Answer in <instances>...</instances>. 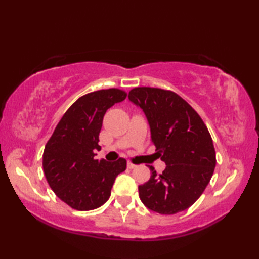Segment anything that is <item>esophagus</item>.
I'll return each mask as SVG.
<instances>
[{
    "instance_id": "34e87169",
    "label": "esophagus",
    "mask_w": 259,
    "mask_h": 259,
    "mask_svg": "<svg viewBox=\"0 0 259 259\" xmlns=\"http://www.w3.org/2000/svg\"><path fill=\"white\" fill-rule=\"evenodd\" d=\"M126 167H128V169H135L137 166H136V164H134V163L128 162V163H126Z\"/></svg>"
}]
</instances>
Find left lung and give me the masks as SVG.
Returning a JSON list of instances; mask_svg holds the SVG:
<instances>
[{
  "label": "left lung",
  "mask_w": 259,
  "mask_h": 259,
  "mask_svg": "<svg viewBox=\"0 0 259 259\" xmlns=\"http://www.w3.org/2000/svg\"><path fill=\"white\" fill-rule=\"evenodd\" d=\"M129 100L142 109L151 140L166 169L139 186V197L150 210L174 214L186 210L201 196L216 167L211 136L200 115L183 98L159 88H135Z\"/></svg>",
  "instance_id": "1"
}]
</instances>
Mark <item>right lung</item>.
I'll return each mask as SVG.
<instances>
[{"instance_id":"add662e5","label":"right lung","mask_w":259,"mask_h":259,"mask_svg":"<svg viewBox=\"0 0 259 259\" xmlns=\"http://www.w3.org/2000/svg\"><path fill=\"white\" fill-rule=\"evenodd\" d=\"M123 90L106 89L80 97L54 129L43 151V171L60 199L76 210L87 211L106 202L115 177L124 171L126 160H97L103 117L114 103L123 101Z\"/></svg>"}]
</instances>
